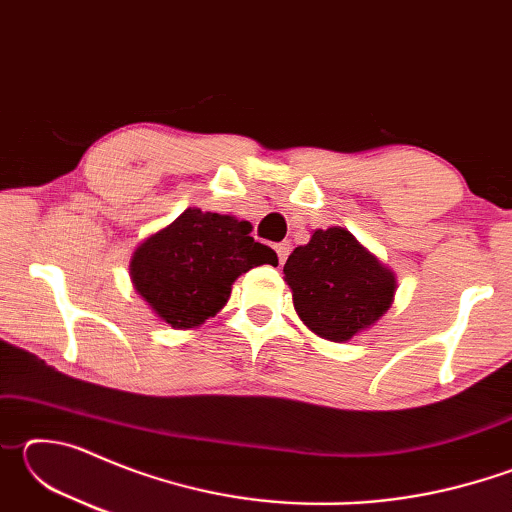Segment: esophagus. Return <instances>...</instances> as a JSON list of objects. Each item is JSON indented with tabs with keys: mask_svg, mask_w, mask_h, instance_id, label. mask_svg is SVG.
<instances>
[{
	"mask_svg": "<svg viewBox=\"0 0 512 512\" xmlns=\"http://www.w3.org/2000/svg\"><path fill=\"white\" fill-rule=\"evenodd\" d=\"M289 241H282V244H275V253H277V259H280V264L287 262L289 257Z\"/></svg>",
	"mask_w": 512,
	"mask_h": 512,
	"instance_id": "obj_1",
	"label": "esophagus"
}]
</instances>
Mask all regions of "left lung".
<instances>
[{
  "mask_svg": "<svg viewBox=\"0 0 512 512\" xmlns=\"http://www.w3.org/2000/svg\"><path fill=\"white\" fill-rule=\"evenodd\" d=\"M284 280L302 323L339 343L375 325L391 309L397 289L391 268L339 225L314 230L309 244L293 250Z\"/></svg>",
  "mask_w": 512,
  "mask_h": 512,
  "instance_id": "left-lung-1",
  "label": "left lung"
}]
</instances>
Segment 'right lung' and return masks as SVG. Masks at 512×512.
Wrapping results in <instances>:
<instances>
[{
	"label": "right lung",
	"mask_w": 512,
	"mask_h": 512,
	"mask_svg": "<svg viewBox=\"0 0 512 512\" xmlns=\"http://www.w3.org/2000/svg\"><path fill=\"white\" fill-rule=\"evenodd\" d=\"M250 223L187 207L146 237L131 259L135 291L173 329H192L219 314L232 282L253 266H277V255L250 237Z\"/></svg>",
	"instance_id": "1"
}]
</instances>
